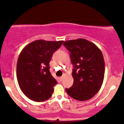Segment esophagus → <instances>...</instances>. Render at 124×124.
<instances>
[{"label":"esophagus","mask_w":124,"mask_h":124,"mask_svg":"<svg viewBox=\"0 0 124 124\" xmlns=\"http://www.w3.org/2000/svg\"><path fill=\"white\" fill-rule=\"evenodd\" d=\"M59 79L60 81H62V79H63V78H62V77H60V78H59Z\"/></svg>","instance_id":"esophagus-1"}]
</instances>
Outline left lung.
Returning a JSON list of instances; mask_svg holds the SVG:
<instances>
[{"label":"left lung","mask_w":124,"mask_h":124,"mask_svg":"<svg viewBox=\"0 0 124 124\" xmlns=\"http://www.w3.org/2000/svg\"><path fill=\"white\" fill-rule=\"evenodd\" d=\"M73 65V84L67 93L73 99L86 101L99 92L104 77L105 63L101 51L90 41L83 38L65 41Z\"/></svg>","instance_id":"obj_1"}]
</instances>
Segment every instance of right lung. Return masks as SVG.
<instances>
[{
  "label": "right lung",
  "mask_w": 124,
  "mask_h": 124,
  "mask_svg": "<svg viewBox=\"0 0 124 124\" xmlns=\"http://www.w3.org/2000/svg\"><path fill=\"white\" fill-rule=\"evenodd\" d=\"M63 42L38 39L21 51L17 63V79L21 90L29 99L44 101L52 96L58 83L49 71V62Z\"/></svg>",
  "instance_id": "obj_1"
}]
</instances>
